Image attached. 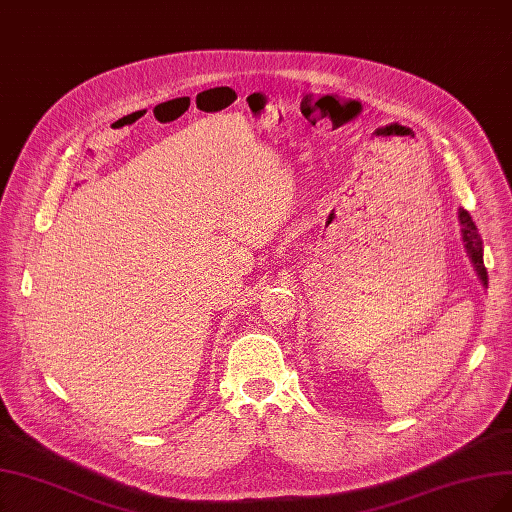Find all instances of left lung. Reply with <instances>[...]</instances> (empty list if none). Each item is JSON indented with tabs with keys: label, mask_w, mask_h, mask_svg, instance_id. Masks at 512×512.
<instances>
[{
	"label": "left lung",
	"mask_w": 512,
	"mask_h": 512,
	"mask_svg": "<svg viewBox=\"0 0 512 512\" xmlns=\"http://www.w3.org/2000/svg\"><path fill=\"white\" fill-rule=\"evenodd\" d=\"M460 223H462V240H464V246H466V253L472 261V266H475L479 278L483 285L487 287V270L483 266V240H481V234L477 230L475 221H472V217L468 215V211H464V208H460Z\"/></svg>",
	"instance_id": "obj_1"
}]
</instances>
